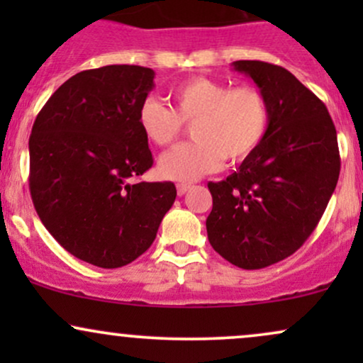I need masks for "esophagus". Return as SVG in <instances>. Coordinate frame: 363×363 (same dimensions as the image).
Returning a JSON list of instances; mask_svg holds the SVG:
<instances>
[{"instance_id":"esophagus-1","label":"esophagus","mask_w":363,"mask_h":363,"mask_svg":"<svg viewBox=\"0 0 363 363\" xmlns=\"http://www.w3.org/2000/svg\"><path fill=\"white\" fill-rule=\"evenodd\" d=\"M176 187H177V194L182 196V194H186L187 191L191 189V184H189V182H179Z\"/></svg>"}]
</instances>
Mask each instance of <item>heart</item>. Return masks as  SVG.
<instances>
[{"instance_id":"b5f03b06","label":"heart","mask_w":363,"mask_h":363,"mask_svg":"<svg viewBox=\"0 0 363 363\" xmlns=\"http://www.w3.org/2000/svg\"><path fill=\"white\" fill-rule=\"evenodd\" d=\"M174 111L157 99L141 104L138 123L145 138L170 147L193 124L194 141L165 153L158 172L174 181H193L213 172L223 158L230 164L251 157L269 128V106L256 86H232L213 78H191L172 90Z\"/></svg>"}]
</instances>
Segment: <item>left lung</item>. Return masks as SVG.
<instances>
[{"label":"left lung","instance_id":"1","mask_svg":"<svg viewBox=\"0 0 363 363\" xmlns=\"http://www.w3.org/2000/svg\"><path fill=\"white\" fill-rule=\"evenodd\" d=\"M264 94L269 128L259 148L225 181L208 182V240L242 269L285 259L306 242L340 177L336 128L323 102L289 69L235 61Z\"/></svg>","mask_w":363,"mask_h":363}]
</instances>
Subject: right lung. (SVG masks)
<instances>
[{"label":"right lung","mask_w":363,"mask_h":363,"mask_svg":"<svg viewBox=\"0 0 363 363\" xmlns=\"http://www.w3.org/2000/svg\"><path fill=\"white\" fill-rule=\"evenodd\" d=\"M155 72L135 65L86 69L66 80L28 140L32 201L49 234L99 268L140 257L176 201L174 182H136L153 165L138 123Z\"/></svg>","instance_id":"obj_1"}]
</instances>
